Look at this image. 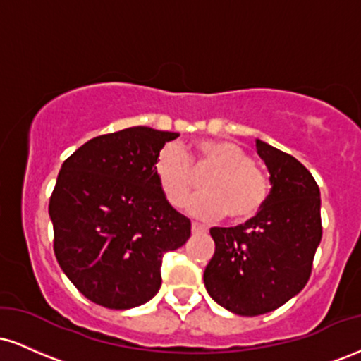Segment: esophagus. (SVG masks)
<instances>
[{
	"label": "esophagus",
	"mask_w": 361,
	"mask_h": 361,
	"mask_svg": "<svg viewBox=\"0 0 361 361\" xmlns=\"http://www.w3.org/2000/svg\"><path fill=\"white\" fill-rule=\"evenodd\" d=\"M192 233L193 234H204V233H207V226H204V224L193 222L192 224Z\"/></svg>",
	"instance_id": "1"
}]
</instances>
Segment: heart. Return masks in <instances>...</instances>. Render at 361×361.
<instances>
[{"instance_id": "heart-1", "label": "heart", "mask_w": 361, "mask_h": 361, "mask_svg": "<svg viewBox=\"0 0 361 361\" xmlns=\"http://www.w3.org/2000/svg\"><path fill=\"white\" fill-rule=\"evenodd\" d=\"M154 178L173 207H183L197 188V175L210 173L204 193L195 197L190 212L202 219L227 217L234 222L255 219L270 197V180L231 140H204L195 146L168 144L157 152Z\"/></svg>"}]
</instances>
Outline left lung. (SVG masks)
Masks as SVG:
<instances>
[{
	"instance_id": "left-lung-1",
	"label": "left lung",
	"mask_w": 361,
	"mask_h": 361,
	"mask_svg": "<svg viewBox=\"0 0 361 361\" xmlns=\"http://www.w3.org/2000/svg\"><path fill=\"white\" fill-rule=\"evenodd\" d=\"M256 149L270 171L267 205L251 221L210 229L215 252L204 273L209 295L239 316L271 312L297 295L322 238L321 193L309 169L263 140Z\"/></svg>"
}]
</instances>
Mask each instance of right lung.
<instances>
[{
    "label": "right lung",
    "mask_w": 361,
    "mask_h": 361,
    "mask_svg": "<svg viewBox=\"0 0 361 361\" xmlns=\"http://www.w3.org/2000/svg\"><path fill=\"white\" fill-rule=\"evenodd\" d=\"M176 132L130 127L93 137L62 163L49 202L54 252L86 299L109 309L146 304L161 287L164 252L188 241L154 178Z\"/></svg>",
    "instance_id": "right-lung-1"
}]
</instances>
